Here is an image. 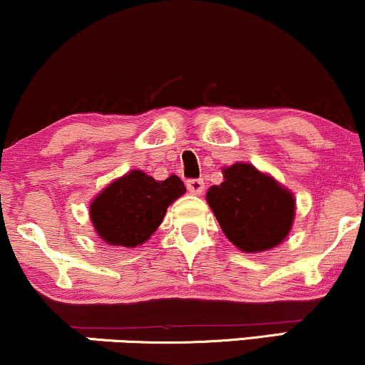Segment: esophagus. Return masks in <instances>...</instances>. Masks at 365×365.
Instances as JSON below:
<instances>
[{
	"mask_svg": "<svg viewBox=\"0 0 365 365\" xmlns=\"http://www.w3.org/2000/svg\"><path fill=\"white\" fill-rule=\"evenodd\" d=\"M187 188L192 194L200 195L204 192V180L202 178H190L187 180Z\"/></svg>",
	"mask_w": 365,
	"mask_h": 365,
	"instance_id": "esophagus-1",
	"label": "esophagus"
}]
</instances>
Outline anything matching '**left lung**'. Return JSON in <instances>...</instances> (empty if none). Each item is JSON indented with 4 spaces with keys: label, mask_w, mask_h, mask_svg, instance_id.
Wrapping results in <instances>:
<instances>
[{
    "label": "left lung",
    "mask_w": 365,
    "mask_h": 365,
    "mask_svg": "<svg viewBox=\"0 0 365 365\" xmlns=\"http://www.w3.org/2000/svg\"><path fill=\"white\" fill-rule=\"evenodd\" d=\"M225 182L207 190V202L228 240L244 252L282 244L295 216L287 188L252 165L235 163L223 170Z\"/></svg>",
    "instance_id": "8db88e82"
}]
</instances>
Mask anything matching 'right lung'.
I'll return each instance as SVG.
<instances>
[{
  "label": "right lung",
  "mask_w": 365,
  "mask_h": 365,
  "mask_svg": "<svg viewBox=\"0 0 365 365\" xmlns=\"http://www.w3.org/2000/svg\"><path fill=\"white\" fill-rule=\"evenodd\" d=\"M185 190L177 175L156 182L133 170L96 197L91 204L92 225L106 244L137 247L156 232L166 209Z\"/></svg>",
  "instance_id": "1"
}]
</instances>
